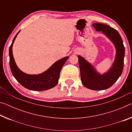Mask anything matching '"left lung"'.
I'll list each match as a JSON object with an SVG mask.
<instances>
[{"label":"left lung","mask_w":132,"mask_h":132,"mask_svg":"<svg viewBox=\"0 0 132 132\" xmlns=\"http://www.w3.org/2000/svg\"><path fill=\"white\" fill-rule=\"evenodd\" d=\"M96 31H101L113 42L117 50L115 61L112 68L104 75L98 73L94 67L81 56H78L79 64L82 84L93 90L108 88L117 81L121 75L124 64L125 47L119 32L106 24L95 23L93 24Z\"/></svg>","instance_id":"left-lung-1"}]
</instances>
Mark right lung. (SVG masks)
<instances>
[{"label":"right lung","mask_w":132,"mask_h":132,"mask_svg":"<svg viewBox=\"0 0 132 132\" xmlns=\"http://www.w3.org/2000/svg\"><path fill=\"white\" fill-rule=\"evenodd\" d=\"M19 32L15 35L9 48L10 68L13 76L20 84L28 90L44 91L54 87L58 83L61 70L64 63L68 59L69 56L63 57L56 62L47 70L41 74L31 75L24 73L17 66L12 52L13 44Z\"/></svg>","instance_id":"obj_1"}]
</instances>
